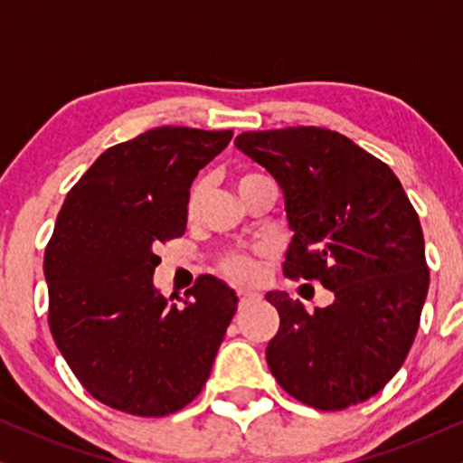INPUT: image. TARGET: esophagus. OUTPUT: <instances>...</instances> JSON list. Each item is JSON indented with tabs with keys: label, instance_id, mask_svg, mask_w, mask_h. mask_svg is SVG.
Here are the masks:
<instances>
[{
	"label": "esophagus",
	"instance_id": "obj_1",
	"mask_svg": "<svg viewBox=\"0 0 463 463\" xmlns=\"http://www.w3.org/2000/svg\"><path fill=\"white\" fill-rule=\"evenodd\" d=\"M237 295H239V301H241V303L256 301V299H259V297H260L259 292H254V290H239Z\"/></svg>",
	"mask_w": 463,
	"mask_h": 463
}]
</instances>
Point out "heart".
<instances>
[{
  "instance_id": "b5f03b06",
  "label": "heart",
  "mask_w": 463,
  "mask_h": 463,
  "mask_svg": "<svg viewBox=\"0 0 463 463\" xmlns=\"http://www.w3.org/2000/svg\"><path fill=\"white\" fill-rule=\"evenodd\" d=\"M262 177L260 173H254V171H243L237 175V188L241 190L243 185H248L250 181ZM203 192H204V184L203 179H196L194 184H192V188L188 192V196H185V218H194L196 215V209L198 204H201V198H203ZM260 250H235V251H228L224 254L218 262L220 271L226 275V278H231L232 282H251V279L256 278V259H259Z\"/></svg>"
}]
</instances>
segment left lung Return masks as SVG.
Returning a JSON list of instances; mask_svg holds the SVG:
<instances>
[{
	"mask_svg": "<svg viewBox=\"0 0 463 463\" xmlns=\"http://www.w3.org/2000/svg\"><path fill=\"white\" fill-rule=\"evenodd\" d=\"M235 145L284 192L295 231L286 278L318 279L335 295L309 314L286 292H267L279 314L269 370L318 411L370 400L406 361L430 288L412 203L387 164L326 128L243 132Z\"/></svg>",
	"mask_w": 463,
	"mask_h": 463,
	"instance_id": "8db88e82",
	"label": "left lung"
}]
</instances>
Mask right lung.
Here are the masks:
<instances>
[{
	"label": "right lung",
	"instance_id": "add662e5",
	"mask_svg": "<svg viewBox=\"0 0 463 463\" xmlns=\"http://www.w3.org/2000/svg\"><path fill=\"white\" fill-rule=\"evenodd\" d=\"M232 130L162 126L113 145L72 185L44 250L49 326L98 402L166 417L203 391L237 295L201 275L184 306L154 288L156 248L185 232V196Z\"/></svg>",
	"mask_w": 463,
	"mask_h": 463
}]
</instances>
